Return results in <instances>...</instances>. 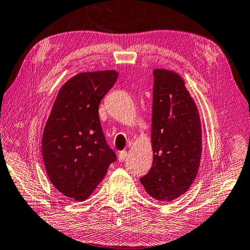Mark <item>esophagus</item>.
<instances>
[{
	"label": "esophagus",
	"mask_w": 250,
	"mask_h": 250,
	"mask_svg": "<svg viewBox=\"0 0 250 250\" xmlns=\"http://www.w3.org/2000/svg\"><path fill=\"white\" fill-rule=\"evenodd\" d=\"M125 157H126V151H120L119 153H118V161L119 162H122L125 159Z\"/></svg>",
	"instance_id": "obj_1"
}]
</instances>
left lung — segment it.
Instances as JSON below:
<instances>
[{"label":"left lung","mask_w":250,"mask_h":250,"mask_svg":"<svg viewBox=\"0 0 250 250\" xmlns=\"http://www.w3.org/2000/svg\"><path fill=\"white\" fill-rule=\"evenodd\" d=\"M150 171L140 179L151 198L171 202L187 192L198 175L202 128L198 107L178 73L153 70Z\"/></svg>","instance_id":"8db88e82"}]
</instances>
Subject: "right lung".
Returning <instances> with one entry per match:
<instances>
[{"mask_svg": "<svg viewBox=\"0 0 250 250\" xmlns=\"http://www.w3.org/2000/svg\"><path fill=\"white\" fill-rule=\"evenodd\" d=\"M117 77L114 70L76 74L60 88L45 125L47 175L58 191L75 201L88 199L116 160L101 128L99 105Z\"/></svg>", "mask_w": 250, "mask_h": 250, "instance_id": "obj_1", "label": "right lung"}]
</instances>
